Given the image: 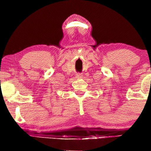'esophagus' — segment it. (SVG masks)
<instances>
[{"mask_svg": "<svg viewBox=\"0 0 151 151\" xmlns=\"http://www.w3.org/2000/svg\"><path fill=\"white\" fill-rule=\"evenodd\" d=\"M76 78H82V74L81 73H78V74H76Z\"/></svg>", "mask_w": 151, "mask_h": 151, "instance_id": "34e87169", "label": "esophagus"}]
</instances>
